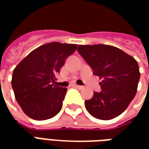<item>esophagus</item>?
<instances>
[{
  "mask_svg": "<svg viewBox=\"0 0 149 149\" xmlns=\"http://www.w3.org/2000/svg\"><path fill=\"white\" fill-rule=\"evenodd\" d=\"M75 88H77L78 89H82V88H84V86H81V85H77V84H76L74 85Z\"/></svg>",
  "mask_w": 149,
  "mask_h": 149,
  "instance_id": "34e87169",
  "label": "esophagus"
}]
</instances>
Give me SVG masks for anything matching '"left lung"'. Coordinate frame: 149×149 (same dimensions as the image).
Instances as JSON below:
<instances>
[{
    "label": "left lung",
    "instance_id": "obj_1",
    "mask_svg": "<svg viewBox=\"0 0 149 149\" xmlns=\"http://www.w3.org/2000/svg\"><path fill=\"white\" fill-rule=\"evenodd\" d=\"M77 51L102 80L101 92H94L84 105L89 114L100 120L120 115L136 96L141 73L137 61L116 47L107 45H79Z\"/></svg>",
    "mask_w": 149,
    "mask_h": 149
}]
</instances>
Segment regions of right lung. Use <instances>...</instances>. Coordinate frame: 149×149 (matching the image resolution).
Wrapping results in <instances>:
<instances>
[{"instance_id": "obj_1", "label": "right lung", "mask_w": 149, "mask_h": 149, "mask_svg": "<svg viewBox=\"0 0 149 149\" xmlns=\"http://www.w3.org/2000/svg\"><path fill=\"white\" fill-rule=\"evenodd\" d=\"M77 46L60 42L43 45L14 68L12 87L16 100L28 116L45 120L61 110L67 88L55 85L54 79Z\"/></svg>"}]
</instances>
